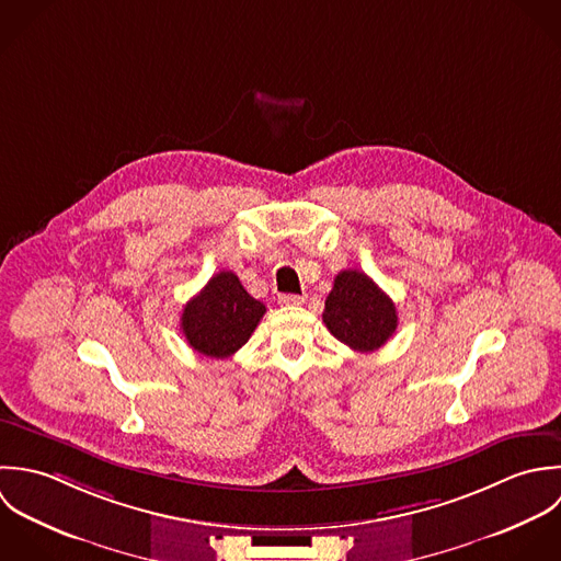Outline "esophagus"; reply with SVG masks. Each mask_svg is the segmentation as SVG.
I'll use <instances>...</instances> for the list:
<instances>
[{"label":"esophagus","mask_w":561,"mask_h":561,"mask_svg":"<svg viewBox=\"0 0 561 561\" xmlns=\"http://www.w3.org/2000/svg\"><path fill=\"white\" fill-rule=\"evenodd\" d=\"M282 306H301L306 301L304 295H279L277 299Z\"/></svg>","instance_id":"1"}]
</instances>
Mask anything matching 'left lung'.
I'll use <instances>...</instances> for the list:
<instances>
[{
  "label": "left lung",
  "instance_id": "obj_1",
  "mask_svg": "<svg viewBox=\"0 0 561 561\" xmlns=\"http://www.w3.org/2000/svg\"><path fill=\"white\" fill-rule=\"evenodd\" d=\"M323 323L353 351L370 353L394 334L399 319L392 299L366 273L348 268L334 279Z\"/></svg>",
  "mask_w": 561,
  "mask_h": 561
}]
</instances>
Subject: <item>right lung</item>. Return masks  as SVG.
I'll return each mask as SVG.
<instances>
[{
  "instance_id": "obj_1",
  "label": "right lung",
  "mask_w": 561,
  "mask_h": 561,
  "mask_svg": "<svg viewBox=\"0 0 561 561\" xmlns=\"http://www.w3.org/2000/svg\"><path fill=\"white\" fill-rule=\"evenodd\" d=\"M264 312V304L242 288L238 275L221 271L184 306L180 328L197 353L224 359L251 337Z\"/></svg>"
}]
</instances>
